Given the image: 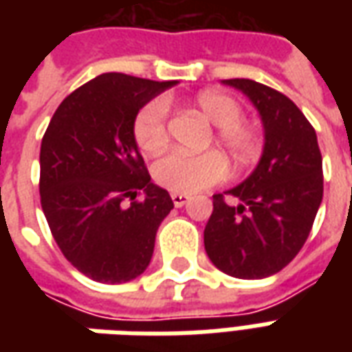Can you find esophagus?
<instances>
[{"label": "esophagus", "mask_w": 352, "mask_h": 352, "mask_svg": "<svg viewBox=\"0 0 352 352\" xmlns=\"http://www.w3.org/2000/svg\"><path fill=\"white\" fill-rule=\"evenodd\" d=\"M171 199H173V206L175 207H183L188 199H190V196L188 194H177V192H173L171 194Z\"/></svg>", "instance_id": "34e87169"}]
</instances>
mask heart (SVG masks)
Here are the masks:
<instances>
[{
  "instance_id": "heart-1",
  "label": "heart",
  "mask_w": 352,
  "mask_h": 352,
  "mask_svg": "<svg viewBox=\"0 0 352 352\" xmlns=\"http://www.w3.org/2000/svg\"><path fill=\"white\" fill-rule=\"evenodd\" d=\"M196 107L214 126V143L228 154L236 169H245L256 160L264 148L262 133L254 124L247 122L243 105L237 98L219 90L198 94ZM133 138L145 153H158L168 143V103L162 98L148 101L133 118ZM228 166L221 153L199 156L168 153L154 162L153 179L177 194H194L221 183Z\"/></svg>"
}]
</instances>
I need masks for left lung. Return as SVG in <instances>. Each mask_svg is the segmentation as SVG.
<instances>
[{
	"label": "left lung",
	"mask_w": 352,
	"mask_h": 352,
	"mask_svg": "<svg viewBox=\"0 0 352 352\" xmlns=\"http://www.w3.org/2000/svg\"><path fill=\"white\" fill-rule=\"evenodd\" d=\"M252 101L264 124L256 169L232 190L213 196L204 230L209 260L237 279H264L294 258L322 201L317 133L292 100L251 79H228ZM226 195L240 204L232 206Z\"/></svg>",
	"instance_id": "1"
}]
</instances>
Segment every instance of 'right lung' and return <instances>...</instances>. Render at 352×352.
Instances as JSON below:
<instances>
[{"label": "right lung", "instance_id": "obj_1", "mask_svg": "<svg viewBox=\"0 0 352 352\" xmlns=\"http://www.w3.org/2000/svg\"><path fill=\"white\" fill-rule=\"evenodd\" d=\"M175 85L103 73L60 103L43 135V213L65 258L92 280L128 283L151 264L156 232L173 201L151 181L133 118Z\"/></svg>", "mask_w": 352, "mask_h": 352}]
</instances>
